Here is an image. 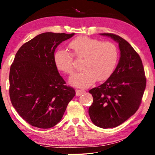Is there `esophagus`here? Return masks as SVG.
I'll return each instance as SVG.
<instances>
[{
    "mask_svg": "<svg viewBox=\"0 0 155 155\" xmlns=\"http://www.w3.org/2000/svg\"><path fill=\"white\" fill-rule=\"evenodd\" d=\"M75 93H76V96H80L82 94L84 93L85 91L84 90H79V89H76Z\"/></svg>",
    "mask_w": 155,
    "mask_h": 155,
    "instance_id": "34e87169",
    "label": "esophagus"
}]
</instances>
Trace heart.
I'll return each mask as SVG.
<instances>
[{"instance_id":"b5f03b06","label":"heart","mask_w":155,"mask_h":155,"mask_svg":"<svg viewBox=\"0 0 155 155\" xmlns=\"http://www.w3.org/2000/svg\"><path fill=\"white\" fill-rule=\"evenodd\" d=\"M71 53L58 50L54 54V63L60 71L72 75L74 71L73 56L83 59L84 69L69 80L70 84L86 88L97 81L107 80L112 74L118 61V50L114 43L103 42L88 37H79L70 42Z\"/></svg>"}]
</instances>
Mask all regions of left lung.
Segmentation results:
<instances>
[{"label":"left lung","instance_id":"left-lung-1","mask_svg":"<svg viewBox=\"0 0 155 155\" xmlns=\"http://www.w3.org/2000/svg\"><path fill=\"white\" fill-rule=\"evenodd\" d=\"M118 42V64L110 77L89 93L93 102L88 114L94 124L103 129L120 125L137 112L144 93L146 79L142 61L136 51L118 35L101 33Z\"/></svg>","mask_w":155,"mask_h":155}]
</instances>
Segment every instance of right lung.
I'll use <instances>...</instances> for the list:
<instances>
[{
  "mask_svg": "<svg viewBox=\"0 0 155 155\" xmlns=\"http://www.w3.org/2000/svg\"><path fill=\"white\" fill-rule=\"evenodd\" d=\"M74 35H38L15 54L9 72L11 102L32 126L41 129L55 126L75 95L73 88L65 85L54 63L57 46Z\"/></svg>",
  "mask_w": 155,
  "mask_h": 155,
  "instance_id": "obj_1",
  "label": "right lung"
}]
</instances>
